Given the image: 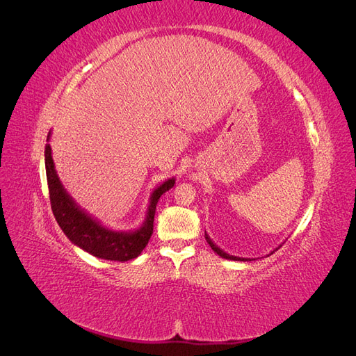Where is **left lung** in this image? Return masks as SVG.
<instances>
[{"instance_id":"obj_1","label":"left lung","mask_w":356,"mask_h":356,"mask_svg":"<svg viewBox=\"0 0 356 356\" xmlns=\"http://www.w3.org/2000/svg\"><path fill=\"white\" fill-rule=\"evenodd\" d=\"M204 239H207V242H208V243H209V246L212 248V251H213V252H217V254H218L221 258H225V260H233V261H251V260H255V258H243V257H236V255H230V254H227V252H225V251H222L220 246H217V245H215V243L212 242V239L209 238V236H208V233H207V232H204ZM281 246H282V243L279 245L277 248H275V250H273L270 254H273L275 251H277L279 248H281ZM270 254H267V257L270 255Z\"/></svg>"}]
</instances>
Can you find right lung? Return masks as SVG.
Listing matches in <instances>:
<instances>
[{"mask_svg":"<svg viewBox=\"0 0 356 356\" xmlns=\"http://www.w3.org/2000/svg\"><path fill=\"white\" fill-rule=\"evenodd\" d=\"M50 134L51 132L47 135V143L50 141ZM44 160L53 215H55L62 232L75 246H79L80 250L89 252L96 258L110 261H129L143 252L153 234L157 202L163 193L174 187L175 178L166 179L153 190L152 196H149L145 220L141 224V227L120 232L105 227L101 221L93 218L90 213L80 208L68 195L55 169L50 144H46Z\"/></svg>","mask_w":356,"mask_h":356,"instance_id":"add662e5","label":"right lung"}]
</instances>
